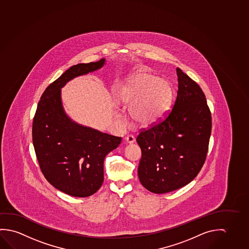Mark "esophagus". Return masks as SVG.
<instances>
[{"label":"esophagus","mask_w":249,"mask_h":249,"mask_svg":"<svg viewBox=\"0 0 249 249\" xmlns=\"http://www.w3.org/2000/svg\"><path fill=\"white\" fill-rule=\"evenodd\" d=\"M125 142L127 143H133L135 142L134 136L132 135H128L127 137H125Z\"/></svg>","instance_id":"34e87169"}]
</instances>
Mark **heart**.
Wrapping results in <instances>:
<instances>
[{"label":"heart","instance_id":"1","mask_svg":"<svg viewBox=\"0 0 249 249\" xmlns=\"http://www.w3.org/2000/svg\"><path fill=\"white\" fill-rule=\"evenodd\" d=\"M171 99L170 82L147 72L132 76L114 94L116 103L128 109L130 122L139 128L151 126L162 119Z\"/></svg>","mask_w":249,"mask_h":249}]
</instances>
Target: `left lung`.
I'll use <instances>...</instances> for the list:
<instances>
[{"label":"left lung","mask_w":249,"mask_h":249,"mask_svg":"<svg viewBox=\"0 0 249 249\" xmlns=\"http://www.w3.org/2000/svg\"><path fill=\"white\" fill-rule=\"evenodd\" d=\"M176 102L162 122L140 132L142 150L138 178L150 192L182 188L197 176L205 162L211 134V113L201 87L177 68Z\"/></svg>","instance_id":"1"}]
</instances>
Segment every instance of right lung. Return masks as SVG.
Here are the masks:
<instances>
[{"label":"right lung","instance_id":"add662e5","mask_svg":"<svg viewBox=\"0 0 249 249\" xmlns=\"http://www.w3.org/2000/svg\"><path fill=\"white\" fill-rule=\"evenodd\" d=\"M105 64L104 58L67 69L44 91L33 122V143L44 177L57 190L75 197L90 196L100 189L105 158L122 138L73 121L64 110L61 88Z\"/></svg>","mask_w":249,"mask_h":249}]
</instances>
